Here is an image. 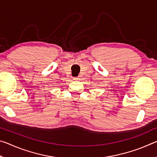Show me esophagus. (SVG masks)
Returning a JSON list of instances; mask_svg holds the SVG:
<instances>
[{
	"instance_id": "obj_1",
	"label": "esophagus",
	"mask_w": 157,
	"mask_h": 157,
	"mask_svg": "<svg viewBox=\"0 0 157 157\" xmlns=\"http://www.w3.org/2000/svg\"><path fill=\"white\" fill-rule=\"evenodd\" d=\"M73 79H74V80H78V79H79V78H73Z\"/></svg>"
}]
</instances>
